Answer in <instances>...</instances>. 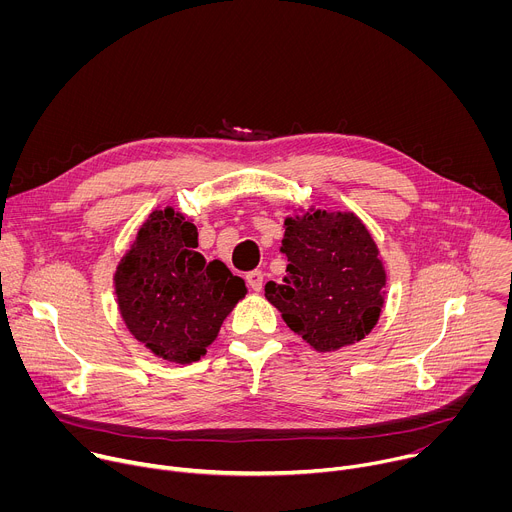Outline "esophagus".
Instances as JSON below:
<instances>
[{"instance_id":"obj_1","label":"esophagus","mask_w":512,"mask_h":512,"mask_svg":"<svg viewBox=\"0 0 512 512\" xmlns=\"http://www.w3.org/2000/svg\"><path fill=\"white\" fill-rule=\"evenodd\" d=\"M245 279H247V283L253 291H261V287H263V273L261 271H249Z\"/></svg>"}]
</instances>
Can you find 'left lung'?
<instances>
[{
  "label": "left lung",
  "mask_w": 512,
  "mask_h": 512,
  "mask_svg": "<svg viewBox=\"0 0 512 512\" xmlns=\"http://www.w3.org/2000/svg\"><path fill=\"white\" fill-rule=\"evenodd\" d=\"M287 275L265 298L312 348L332 352L367 336L385 304L377 243L352 212L310 210L285 218Z\"/></svg>",
  "instance_id": "obj_1"
}]
</instances>
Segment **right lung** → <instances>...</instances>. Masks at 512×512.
<instances>
[{"mask_svg": "<svg viewBox=\"0 0 512 512\" xmlns=\"http://www.w3.org/2000/svg\"><path fill=\"white\" fill-rule=\"evenodd\" d=\"M198 231L172 206L154 210L115 271L129 332L156 356L190 364L206 354L225 318L245 298V281L223 261H206Z\"/></svg>", "mask_w": 512, "mask_h": 512, "instance_id": "add662e5", "label": "right lung"}]
</instances>
